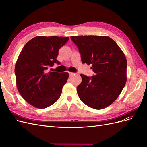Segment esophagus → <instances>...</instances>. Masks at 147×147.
<instances>
[{"mask_svg": "<svg viewBox=\"0 0 147 147\" xmlns=\"http://www.w3.org/2000/svg\"><path fill=\"white\" fill-rule=\"evenodd\" d=\"M69 74L70 76H72V75H74L75 74V73H74V72H69Z\"/></svg>", "mask_w": 147, "mask_h": 147, "instance_id": "1", "label": "esophagus"}]
</instances>
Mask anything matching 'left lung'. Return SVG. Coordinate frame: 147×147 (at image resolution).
Returning <instances> with one entry per match:
<instances>
[{
    "label": "left lung",
    "instance_id": "8db88e82",
    "mask_svg": "<svg viewBox=\"0 0 147 147\" xmlns=\"http://www.w3.org/2000/svg\"><path fill=\"white\" fill-rule=\"evenodd\" d=\"M78 48L82 63L91 65L95 73L89 77L81 74L77 90L79 98L90 107L100 110L116 100L127 80V60L114 40L107 36H71Z\"/></svg>",
    "mask_w": 147,
    "mask_h": 147
}]
</instances>
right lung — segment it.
I'll list each match as a JSON object with an SVG mask.
<instances>
[{
	"mask_svg": "<svg viewBox=\"0 0 147 147\" xmlns=\"http://www.w3.org/2000/svg\"><path fill=\"white\" fill-rule=\"evenodd\" d=\"M69 37L37 36L26 44L15 65L16 86L23 99L36 108L45 109L58 100L69 78L67 72H47L48 67L59 64V49Z\"/></svg>",
	"mask_w": 147,
	"mask_h": 147,
	"instance_id": "right-lung-1",
	"label": "right lung"
}]
</instances>
